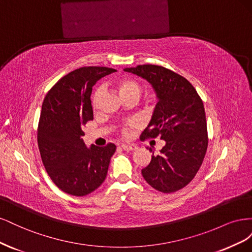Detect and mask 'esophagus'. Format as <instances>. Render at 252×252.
Segmentation results:
<instances>
[{"mask_svg": "<svg viewBox=\"0 0 252 252\" xmlns=\"http://www.w3.org/2000/svg\"><path fill=\"white\" fill-rule=\"evenodd\" d=\"M121 147L126 151H133L136 149L135 145H132V144H122Z\"/></svg>", "mask_w": 252, "mask_h": 252, "instance_id": "obj_1", "label": "esophagus"}]
</instances>
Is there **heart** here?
<instances>
[{
  "label": "heart",
  "instance_id": "1",
  "mask_svg": "<svg viewBox=\"0 0 252 252\" xmlns=\"http://www.w3.org/2000/svg\"><path fill=\"white\" fill-rule=\"evenodd\" d=\"M117 86L120 90V93L122 94L124 97L128 96V95H131V94H135V95H140L141 94V86L140 84L136 82L135 80L131 79V78H121L117 81ZM104 91V87L103 86H98L95 91H94V94L93 97V105L94 107H96V104H97V100L98 97H100L103 94ZM135 122L132 120H129L125 123L122 124L119 128V132L120 134L123 136V138H129L131 134V129L135 126Z\"/></svg>",
  "mask_w": 252,
  "mask_h": 252
}]
</instances>
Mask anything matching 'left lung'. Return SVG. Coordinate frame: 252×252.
<instances>
[{
	"instance_id": "obj_1",
	"label": "left lung",
	"mask_w": 252,
	"mask_h": 252,
	"mask_svg": "<svg viewBox=\"0 0 252 252\" xmlns=\"http://www.w3.org/2000/svg\"><path fill=\"white\" fill-rule=\"evenodd\" d=\"M154 86L158 102L141 138L166 141L159 155L151 157L142 175L158 191L171 193L187 186L203 163L208 147L204 104L187 79L158 65L126 68ZM152 152V148H149Z\"/></svg>"
}]
</instances>
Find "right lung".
Returning <instances> with one entry per match:
<instances>
[{
  "mask_svg": "<svg viewBox=\"0 0 252 252\" xmlns=\"http://www.w3.org/2000/svg\"><path fill=\"white\" fill-rule=\"evenodd\" d=\"M116 69L88 66L59 80L45 96L37 125V146L49 178L62 191L84 196L106 179L116 145L87 148L83 126L94 120L91 93L95 83Z\"/></svg>",
  "mask_w": 252,
  "mask_h": 252,
  "instance_id": "1",
  "label": "right lung"
}]
</instances>
